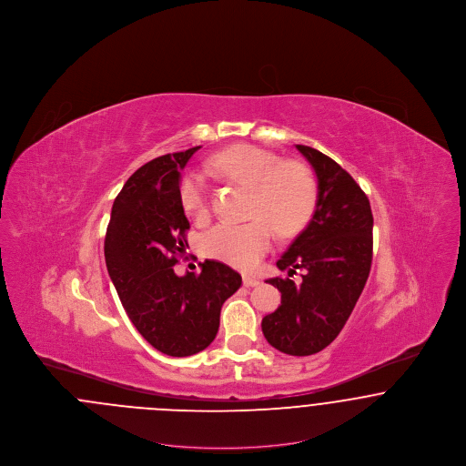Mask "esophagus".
I'll return each mask as SVG.
<instances>
[{"label": "esophagus", "instance_id": "34e87169", "mask_svg": "<svg viewBox=\"0 0 466 466\" xmlns=\"http://www.w3.org/2000/svg\"><path fill=\"white\" fill-rule=\"evenodd\" d=\"M243 285L244 287H258V285H260V279L255 278V276L246 274V276H243Z\"/></svg>", "mask_w": 466, "mask_h": 466}]
</instances>
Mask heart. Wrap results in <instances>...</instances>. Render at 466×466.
I'll list each match as a JSON object with an SVG mask.
<instances>
[{
    "label": "heart",
    "instance_id": "heart-1",
    "mask_svg": "<svg viewBox=\"0 0 466 466\" xmlns=\"http://www.w3.org/2000/svg\"><path fill=\"white\" fill-rule=\"evenodd\" d=\"M208 167L251 190L248 223H217L202 239V251L230 266L251 268L270 249L274 229L285 236L299 234L314 213L316 181L309 167L253 145H234L208 160ZM179 200L196 218L208 215V188L199 173L179 181Z\"/></svg>",
    "mask_w": 466,
    "mask_h": 466
}]
</instances>
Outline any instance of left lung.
Returning a JSON list of instances; mask_svg holds the SVG:
<instances>
[{
  "mask_svg": "<svg viewBox=\"0 0 466 466\" xmlns=\"http://www.w3.org/2000/svg\"><path fill=\"white\" fill-rule=\"evenodd\" d=\"M318 196L309 225L276 262L289 278L267 283L281 291V306L262 319L267 342L281 353L309 356L325 350L355 309L372 266L374 217L365 192L330 157L304 145ZM303 270V279L290 278Z\"/></svg>",
  "mask_w": 466,
  "mask_h": 466,
  "instance_id": "left-lung-1",
  "label": "left lung"
}]
</instances>
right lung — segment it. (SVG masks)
I'll list each match as a JSON object with an SVG mask.
<instances>
[{
    "instance_id": "1",
    "label": "right lung",
    "mask_w": 466,
    "mask_h": 466,
    "mask_svg": "<svg viewBox=\"0 0 466 466\" xmlns=\"http://www.w3.org/2000/svg\"><path fill=\"white\" fill-rule=\"evenodd\" d=\"M200 147L157 157L129 177L111 208L105 258L120 302L157 351L190 356L217 337L223 302L243 279L217 260L177 276L190 223L179 200L181 171Z\"/></svg>"
}]
</instances>
